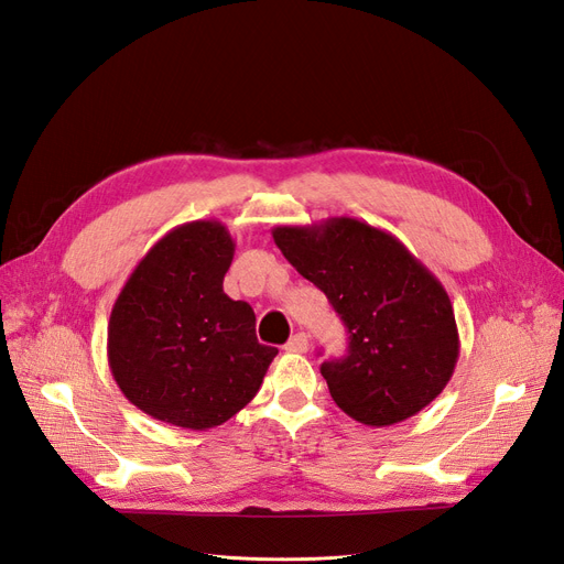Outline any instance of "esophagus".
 <instances>
[{"instance_id":"1","label":"esophagus","mask_w":564,"mask_h":564,"mask_svg":"<svg viewBox=\"0 0 564 564\" xmlns=\"http://www.w3.org/2000/svg\"><path fill=\"white\" fill-rule=\"evenodd\" d=\"M308 346H311L308 334L299 332V334H294L292 338H289V344H286L284 348H286L289 352H305V350H308Z\"/></svg>"}]
</instances>
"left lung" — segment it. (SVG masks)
Segmentation results:
<instances>
[{
	"instance_id": "1",
	"label": "left lung",
	"mask_w": 564,
	"mask_h": 564,
	"mask_svg": "<svg viewBox=\"0 0 564 564\" xmlns=\"http://www.w3.org/2000/svg\"><path fill=\"white\" fill-rule=\"evenodd\" d=\"M272 240L327 294L348 329V355L319 367L334 402L365 425L400 423L449 383L458 329L445 286L381 228L350 216L278 226Z\"/></svg>"
}]
</instances>
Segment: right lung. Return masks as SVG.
Instances as JSON below:
<instances>
[{
    "instance_id": "add662e5",
    "label": "right lung",
    "mask_w": 564,
    "mask_h": 564,
    "mask_svg": "<svg viewBox=\"0 0 564 564\" xmlns=\"http://www.w3.org/2000/svg\"><path fill=\"white\" fill-rule=\"evenodd\" d=\"M235 242L218 220L169 230L133 268L108 322V362L148 416L207 431L259 392L278 348L256 338V315L224 292Z\"/></svg>"
}]
</instances>
